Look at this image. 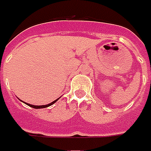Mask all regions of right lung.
<instances>
[{
    "label": "right lung",
    "instance_id": "obj_1",
    "mask_svg": "<svg viewBox=\"0 0 151 151\" xmlns=\"http://www.w3.org/2000/svg\"><path fill=\"white\" fill-rule=\"evenodd\" d=\"M59 98H58L57 100H55V101H52L51 103L50 104H47V105H42V106H35V105H31V104H29V103H26V102H24L26 105H28L29 106H30V107H33V108H35V109H40V108H45V107H48V106H50L53 105L54 103H55L56 101H58Z\"/></svg>",
    "mask_w": 151,
    "mask_h": 151
}]
</instances>
